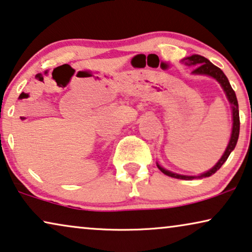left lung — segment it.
Masks as SVG:
<instances>
[{
    "mask_svg": "<svg viewBox=\"0 0 252 252\" xmlns=\"http://www.w3.org/2000/svg\"><path fill=\"white\" fill-rule=\"evenodd\" d=\"M187 62L186 64L188 65H196V68L193 69L192 73H196V75H207L216 78L218 82L220 83V85L222 86L223 91L226 92V95L229 102L231 103V108H233V130H231V136H230V140L229 144H228L226 151H224L223 156L221 157V159L218 161V163L213 167L212 169H210L209 172L202 174L200 176H186V175H179V174L172 173L169 170H166L162 167L157 165L158 168H159L161 172H162L165 175L170 176V177H175V179H181V180H193V179H200V177H209L217 172V170L220 169V167L226 162V160L229 157V154L231 151L235 149L237 139H239V133H240V115H239V103H237V99H236V94L234 92V90L231 89L229 82H228V78L226 75L222 72V70L220 68H218L211 63L209 60L204 58V56L200 55H192L187 58Z\"/></svg>",
    "mask_w": 252,
    "mask_h": 252,
    "instance_id": "1",
    "label": "left lung"
}]
</instances>
